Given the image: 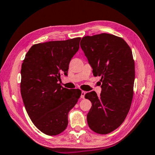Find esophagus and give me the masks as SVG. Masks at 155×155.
<instances>
[{
    "label": "esophagus",
    "instance_id": "obj_1",
    "mask_svg": "<svg viewBox=\"0 0 155 155\" xmlns=\"http://www.w3.org/2000/svg\"><path fill=\"white\" fill-rule=\"evenodd\" d=\"M85 91H81V98H85Z\"/></svg>",
    "mask_w": 155,
    "mask_h": 155
}]
</instances>
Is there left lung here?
Returning <instances> with one entry per match:
<instances>
[{
	"instance_id": "left-lung-1",
	"label": "left lung",
	"mask_w": 155,
	"mask_h": 155,
	"mask_svg": "<svg viewBox=\"0 0 155 155\" xmlns=\"http://www.w3.org/2000/svg\"><path fill=\"white\" fill-rule=\"evenodd\" d=\"M81 47L93 69L101 77V94L87 93L91 106L87 124L98 134H108L118 128L129 111L133 96L135 62L131 49L122 38L101 33L85 36Z\"/></svg>"
}]
</instances>
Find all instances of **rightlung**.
<instances>
[{
  "label": "right lung",
  "instance_id": "1",
  "mask_svg": "<svg viewBox=\"0 0 155 155\" xmlns=\"http://www.w3.org/2000/svg\"><path fill=\"white\" fill-rule=\"evenodd\" d=\"M81 38L34 44L21 69L20 91L25 109L34 125L48 135L66 128L68 113L81 91L68 90L57 82L66 75L72 57L79 49Z\"/></svg>",
  "mask_w": 155,
  "mask_h": 155
}]
</instances>
